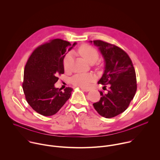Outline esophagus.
Returning <instances> with one entry per match:
<instances>
[{"instance_id": "obj_1", "label": "esophagus", "mask_w": 160, "mask_h": 160, "mask_svg": "<svg viewBox=\"0 0 160 160\" xmlns=\"http://www.w3.org/2000/svg\"><path fill=\"white\" fill-rule=\"evenodd\" d=\"M81 89L84 91V92H88V91L90 90V88H83V87H81Z\"/></svg>"}]
</instances>
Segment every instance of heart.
<instances>
[{
  "mask_svg": "<svg viewBox=\"0 0 160 160\" xmlns=\"http://www.w3.org/2000/svg\"><path fill=\"white\" fill-rule=\"evenodd\" d=\"M77 52L88 63L92 64L97 61L99 58L98 51L93 47L88 45H82L77 49ZM73 61V57L71 53H68L63 60V67L65 70H69ZM95 78L92 75L80 73L75 75L72 78V82L77 86L83 88L88 87L90 83L94 80Z\"/></svg>",
  "mask_w": 160,
  "mask_h": 160,
  "instance_id": "obj_1",
  "label": "heart"
}]
</instances>
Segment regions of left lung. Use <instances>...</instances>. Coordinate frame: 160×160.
<instances>
[{
  "instance_id": "1",
  "label": "left lung",
  "mask_w": 160,
  "mask_h": 160,
  "mask_svg": "<svg viewBox=\"0 0 160 160\" xmlns=\"http://www.w3.org/2000/svg\"><path fill=\"white\" fill-rule=\"evenodd\" d=\"M92 43V41H90ZM104 59V73L98 84L109 85L106 93L100 91L101 98L93 106L99 115L106 118L124 112L137 90L135 69L128 55L122 49L102 40H94Z\"/></svg>"
}]
</instances>
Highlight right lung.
I'll use <instances>...</instances> for the list:
<instances>
[{
  "mask_svg": "<svg viewBox=\"0 0 160 160\" xmlns=\"http://www.w3.org/2000/svg\"><path fill=\"white\" fill-rule=\"evenodd\" d=\"M76 44L52 40L37 48L26 64L22 82L25 98L32 109L43 116L55 115L71 96L73 88L66 87L62 92L54 84L58 76L64 73L66 51Z\"/></svg>",
  "mask_w": 160,
  "mask_h": 160,
  "instance_id": "right-lung-1",
  "label": "right lung"
}]
</instances>
